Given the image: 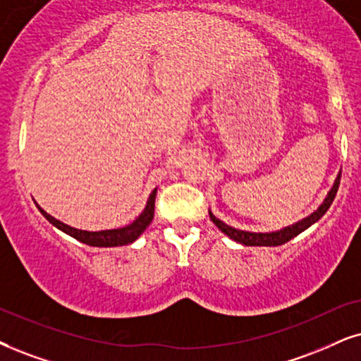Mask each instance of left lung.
<instances>
[{
	"label": "left lung",
	"instance_id": "obj_1",
	"mask_svg": "<svg viewBox=\"0 0 361 361\" xmlns=\"http://www.w3.org/2000/svg\"><path fill=\"white\" fill-rule=\"evenodd\" d=\"M340 178H341V173H338V176H336L335 183H333V186H331V190L328 191L325 202H323L320 207H318L317 212H313L312 214H310V216L303 218V220L295 223V225L285 226L283 230L271 231V233H253V231L236 230V228L226 225L225 221L218 220V218L214 216L212 212H209V218H212V221L218 228H220L223 233H225L226 236H230L231 240L238 241V243H241V245H246V246H278V245H283V243H286V241H290L291 238H295L296 235L302 233V231L307 230V228L312 226L313 223H317L323 216V214L328 212V208H330L333 200H335L336 191H338Z\"/></svg>",
	"mask_w": 361,
	"mask_h": 361
}]
</instances>
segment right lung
Wrapping results in <instances>:
<instances>
[{"mask_svg":"<svg viewBox=\"0 0 361 361\" xmlns=\"http://www.w3.org/2000/svg\"><path fill=\"white\" fill-rule=\"evenodd\" d=\"M154 198H157V188L152 191L149 195L147 207H145L143 212L133 223H130L128 226L123 228H115V230H103V231H86V230H78V228H73L70 225H65L63 221L53 218L51 214H48L43 208L38 207V209L43 213V216L47 220L58 228V230L65 231L66 235L73 236L75 240L81 241V243L90 245V246H121L133 243V241L138 238V236L147 230V226L152 223L154 216Z\"/></svg>","mask_w":361,"mask_h":361,"instance_id":"add662e5","label":"right lung"}]
</instances>
